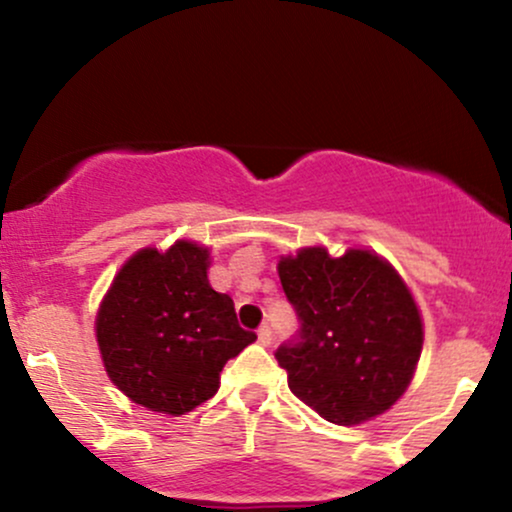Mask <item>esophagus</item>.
Returning a JSON list of instances; mask_svg holds the SVG:
<instances>
[{"mask_svg": "<svg viewBox=\"0 0 512 512\" xmlns=\"http://www.w3.org/2000/svg\"><path fill=\"white\" fill-rule=\"evenodd\" d=\"M257 342H260L262 346H269V344H272V327H269V325H262L260 330H257Z\"/></svg>", "mask_w": 512, "mask_h": 512, "instance_id": "esophagus-1", "label": "esophagus"}]
</instances>
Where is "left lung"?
<instances>
[{"label":"left lung","mask_w":512,"mask_h":512,"mask_svg":"<svg viewBox=\"0 0 512 512\" xmlns=\"http://www.w3.org/2000/svg\"><path fill=\"white\" fill-rule=\"evenodd\" d=\"M298 332L274 351L305 407L339 426L383 414L407 390L424 344L414 298L368 250L305 248L279 262Z\"/></svg>","instance_id":"left-lung-1"}]
</instances>
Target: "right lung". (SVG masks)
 Here are the masks:
<instances>
[{
    "label": "right lung",
    "instance_id": "1",
    "mask_svg": "<svg viewBox=\"0 0 512 512\" xmlns=\"http://www.w3.org/2000/svg\"><path fill=\"white\" fill-rule=\"evenodd\" d=\"M209 250L178 240L146 248L115 276L96 317L110 380L132 402L185 414L219 390L223 366L257 339L233 298L209 286Z\"/></svg>",
    "mask_w": 512,
    "mask_h": 512
}]
</instances>
